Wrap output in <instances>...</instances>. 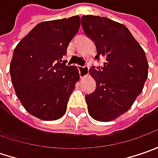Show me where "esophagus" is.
Returning <instances> with one entry per match:
<instances>
[{
    "instance_id": "esophagus-1",
    "label": "esophagus",
    "mask_w": 158,
    "mask_h": 158,
    "mask_svg": "<svg viewBox=\"0 0 158 158\" xmlns=\"http://www.w3.org/2000/svg\"><path fill=\"white\" fill-rule=\"evenodd\" d=\"M78 70H79V75H80V77L81 78H83L85 76H88L89 73V68L84 66V67H82V66H79L78 67Z\"/></svg>"
}]
</instances>
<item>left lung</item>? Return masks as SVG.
<instances>
[{"instance_id":"obj_1","label":"left lung","mask_w":158,"mask_h":158,"mask_svg":"<svg viewBox=\"0 0 158 158\" xmlns=\"http://www.w3.org/2000/svg\"><path fill=\"white\" fill-rule=\"evenodd\" d=\"M85 34L94 42L96 59L104 66L89 72L96 89L86 95L88 112L98 121H112L128 111L141 94L148 77L144 50L124 24L98 15H82Z\"/></svg>"}]
</instances>
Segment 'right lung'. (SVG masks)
Masks as SVG:
<instances>
[{"label": "right lung", "mask_w": 158, "mask_h": 158, "mask_svg": "<svg viewBox=\"0 0 158 158\" xmlns=\"http://www.w3.org/2000/svg\"><path fill=\"white\" fill-rule=\"evenodd\" d=\"M80 16L40 23L15 46L9 72L24 109L42 120H56L67 111L80 79L78 69L62 58L80 28Z\"/></svg>", "instance_id": "1"}]
</instances>
